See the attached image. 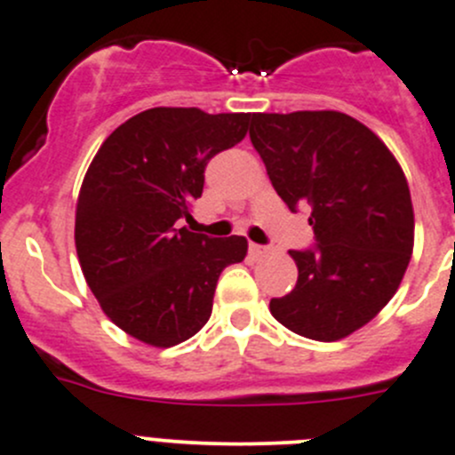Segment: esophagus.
<instances>
[{"label": "esophagus", "instance_id": "esophagus-1", "mask_svg": "<svg viewBox=\"0 0 455 455\" xmlns=\"http://www.w3.org/2000/svg\"><path fill=\"white\" fill-rule=\"evenodd\" d=\"M267 251H269V247H262V244H256V242H251V244H249V253H251L253 258L265 256Z\"/></svg>", "mask_w": 455, "mask_h": 455}]
</instances>
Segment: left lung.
<instances>
[{"mask_svg":"<svg viewBox=\"0 0 455 455\" xmlns=\"http://www.w3.org/2000/svg\"><path fill=\"white\" fill-rule=\"evenodd\" d=\"M267 175L291 213L309 211L314 247L290 251L296 287L271 299L278 323L314 341L347 337L393 299L413 253V204L375 132L341 112L253 114Z\"/></svg>","mask_w":455,"mask_h":455,"instance_id":"8db88e82","label":"left lung"}]
</instances>
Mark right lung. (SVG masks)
Wrapping results in <instances>:
<instances>
[{"label":"right lung","mask_w":455,"mask_h":455,"mask_svg":"<svg viewBox=\"0 0 455 455\" xmlns=\"http://www.w3.org/2000/svg\"><path fill=\"white\" fill-rule=\"evenodd\" d=\"M251 114L152 108L105 139L76 206V251L89 290L130 337L155 347L206 325L224 267L242 262V235L181 226L202 197L204 170L244 139Z\"/></svg>","instance_id":"right-lung-1"}]
</instances>
